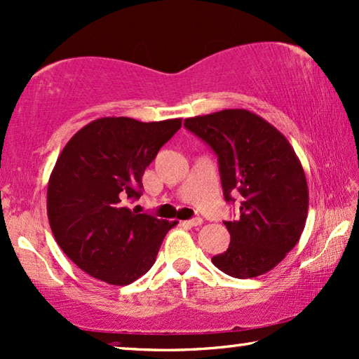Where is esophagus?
<instances>
[{"label":"esophagus","instance_id":"1","mask_svg":"<svg viewBox=\"0 0 359 359\" xmlns=\"http://www.w3.org/2000/svg\"><path fill=\"white\" fill-rule=\"evenodd\" d=\"M201 223H203V218H200V217L192 218V220H186V222H182V224L190 226V228H194V226H200Z\"/></svg>","mask_w":359,"mask_h":359}]
</instances>
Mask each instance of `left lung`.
<instances>
[{"instance_id":"left-lung-1","label":"left lung","mask_w":359,"mask_h":359,"mask_svg":"<svg viewBox=\"0 0 359 359\" xmlns=\"http://www.w3.org/2000/svg\"><path fill=\"white\" fill-rule=\"evenodd\" d=\"M184 127L218 156L226 201L243 196L237 220L224 222L229 248L212 263L251 279L271 271L296 246L309 214V184L294 149L279 130L243 108L195 116Z\"/></svg>"}]
</instances>
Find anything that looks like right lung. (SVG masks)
I'll list each match as a JSON object with an SVG mask.
<instances>
[{"mask_svg":"<svg viewBox=\"0 0 359 359\" xmlns=\"http://www.w3.org/2000/svg\"><path fill=\"white\" fill-rule=\"evenodd\" d=\"M181 119L100 118L65 145L48 182V220L55 241L94 279L123 287L153 266L178 222L139 214L142 175Z\"/></svg>","mask_w":359,"mask_h":359,"instance_id":"right-lung-1","label":"right lung"}]
</instances>
